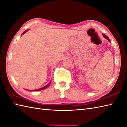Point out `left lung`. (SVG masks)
<instances>
[{
    "mask_svg": "<svg viewBox=\"0 0 127 127\" xmlns=\"http://www.w3.org/2000/svg\"><path fill=\"white\" fill-rule=\"evenodd\" d=\"M102 35H103V37H104L106 39H107V40L110 42V39H109V38H108V37H107V35H105V34H102Z\"/></svg>",
    "mask_w": 127,
    "mask_h": 127,
    "instance_id": "1",
    "label": "left lung"
}]
</instances>
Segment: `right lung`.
Wrapping results in <instances>:
<instances>
[{
    "label": "right lung",
    "instance_id": "add662e5",
    "mask_svg": "<svg viewBox=\"0 0 127 127\" xmlns=\"http://www.w3.org/2000/svg\"><path fill=\"white\" fill-rule=\"evenodd\" d=\"M28 30H26L25 32L22 33V35H23L24 34V33H25L26 32H27ZM50 83H51V82H49V83L48 84V85H46V86H45V87H43V88H40V89H35V90H33L32 91H39V90H43V89H45V88H47L49 85V84H50ZM30 91H32V90H30Z\"/></svg>",
    "mask_w": 127,
    "mask_h": 127
}]
</instances>
